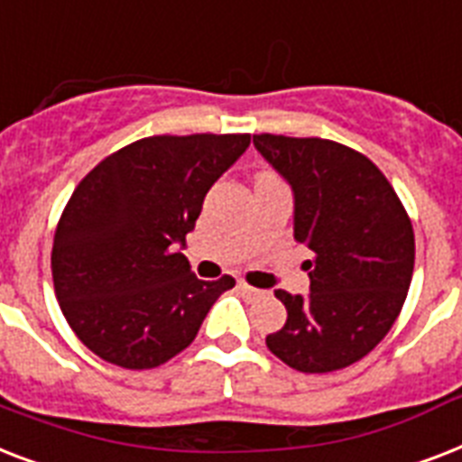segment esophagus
I'll return each instance as SVG.
<instances>
[{"instance_id": "obj_1", "label": "esophagus", "mask_w": 462, "mask_h": 462, "mask_svg": "<svg viewBox=\"0 0 462 462\" xmlns=\"http://www.w3.org/2000/svg\"><path fill=\"white\" fill-rule=\"evenodd\" d=\"M237 288H239V292H242V295H246V297H259L261 295V290L252 288V285H246V282H239Z\"/></svg>"}]
</instances>
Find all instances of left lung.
Instances as JSON below:
<instances>
[{
    "label": "left lung",
    "mask_w": 462,
    "mask_h": 462,
    "mask_svg": "<svg viewBox=\"0 0 462 462\" xmlns=\"http://www.w3.org/2000/svg\"><path fill=\"white\" fill-rule=\"evenodd\" d=\"M254 146L292 189V232L314 252L309 295L275 290L288 321L268 350L304 374L355 365L401 314L415 268V235L372 160L326 139L261 134Z\"/></svg>",
    "instance_id": "left-lung-1"
}]
</instances>
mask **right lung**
Here are the masks:
<instances>
[{
    "instance_id": "add662e5",
    "label": "right lung",
    "mask_w": 462,
    "mask_h": 462,
    "mask_svg": "<svg viewBox=\"0 0 462 462\" xmlns=\"http://www.w3.org/2000/svg\"><path fill=\"white\" fill-rule=\"evenodd\" d=\"M252 143L249 134L151 136L93 167L54 232L61 314L88 350L153 369L191 345L235 278L199 281L181 254L203 199Z\"/></svg>"
}]
</instances>
